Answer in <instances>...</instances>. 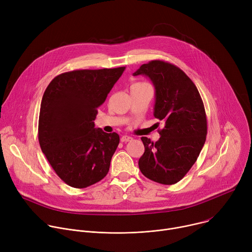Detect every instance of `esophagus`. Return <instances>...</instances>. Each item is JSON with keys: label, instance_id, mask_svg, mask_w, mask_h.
Wrapping results in <instances>:
<instances>
[{"label": "esophagus", "instance_id": "esophagus-1", "mask_svg": "<svg viewBox=\"0 0 252 252\" xmlns=\"http://www.w3.org/2000/svg\"><path fill=\"white\" fill-rule=\"evenodd\" d=\"M131 140H132V138H131V136H129V135H123L122 138H121V141L123 143H127V142H130Z\"/></svg>", "mask_w": 252, "mask_h": 252}]
</instances>
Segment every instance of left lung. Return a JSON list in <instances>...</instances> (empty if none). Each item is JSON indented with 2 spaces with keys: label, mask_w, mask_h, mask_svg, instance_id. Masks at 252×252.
<instances>
[{
  "label": "left lung",
  "mask_w": 252,
  "mask_h": 252,
  "mask_svg": "<svg viewBox=\"0 0 252 252\" xmlns=\"http://www.w3.org/2000/svg\"><path fill=\"white\" fill-rule=\"evenodd\" d=\"M148 76L156 90L154 117L165 126L156 143L143 136L145 153L139 159L144 176L173 185L197 161L207 134V119L194 82L179 67L162 60L143 64L133 73Z\"/></svg>",
  "instance_id": "left-lung-1"
}]
</instances>
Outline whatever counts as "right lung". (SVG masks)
<instances>
[{
    "label": "right lung",
    "mask_w": 252,
    "mask_h": 252,
    "mask_svg": "<svg viewBox=\"0 0 252 252\" xmlns=\"http://www.w3.org/2000/svg\"><path fill=\"white\" fill-rule=\"evenodd\" d=\"M126 67L82 69L57 75L43 94L38 125L42 152L57 176L86 188L108 173L120 135L94 127L97 107Z\"/></svg>",
    "instance_id": "right-lung-1"
}]
</instances>
